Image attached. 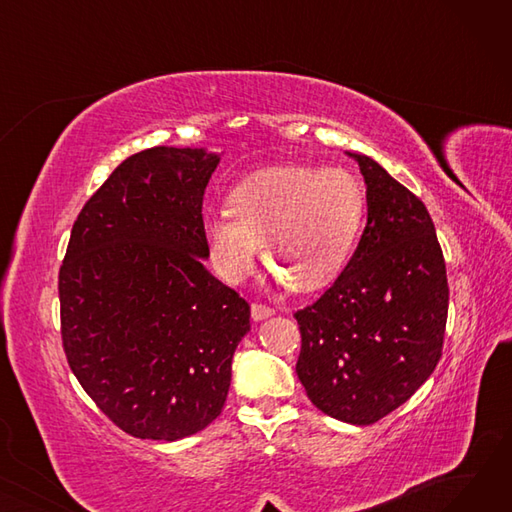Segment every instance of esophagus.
Listing matches in <instances>:
<instances>
[{
    "label": "esophagus",
    "instance_id": "esophagus-1",
    "mask_svg": "<svg viewBox=\"0 0 512 512\" xmlns=\"http://www.w3.org/2000/svg\"><path fill=\"white\" fill-rule=\"evenodd\" d=\"M251 315H253V319H255V321H263V319H267V317H272V315H274V309H272V307H267V305H261V303H253V307H251Z\"/></svg>",
    "mask_w": 512,
    "mask_h": 512
}]
</instances>
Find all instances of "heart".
I'll use <instances>...</instances> for the list:
<instances>
[{
    "label": "heart",
    "mask_w": 512,
    "mask_h": 512,
    "mask_svg": "<svg viewBox=\"0 0 512 512\" xmlns=\"http://www.w3.org/2000/svg\"><path fill=\"white\" fill-rule=\"evenodd\" d=\"M228 211L203 220L207 249L226 280L253 274L263 238L274 270L294 290L313 292L334 282L351 257L365 195L340 168L274 166L242 178Z\"/></svg>",
    "instance_id": "obj_1"
}]
</instances>
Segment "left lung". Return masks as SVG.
<instances>
[{
    "mask_svg": "<svg viewBox=\"0 0 512 512\" xmlns=\"http://www.w3.org/2000/svg\"><path fill=\"white\" fill-rule=\"evenodd\" d=\"M346 155L365 180L367 224L338 280L317 303L294 313L303 338L297 375L319 411L371 425L434 373L448 282L425 205L378 161Z\"/></svg>",
    "mask_w": 512,
    "mask_h": 512,
    "instance_id": "8db88e82",
    "label": "left lung"
}]
</instances>
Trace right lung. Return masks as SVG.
I'll return each instance as SVG.
<instances>
[{
  "mask_svg": "<svg viewBox=\"0 0 512 512\" xmlns=\"http://www.w3.org/2000/svg\"><path fill=\"white\" fill-rule=\"evenodd\" d=\"M222 155L134 153L87 201L60 270L68 365L126 434L182 440L224 409L245 299L213 278L203 195Z\"/></svg>",
  "mask_w": 512,
  "mask_h": 512,
  "instance_id": "add662e5",
  "label": "right lung"
}]
</instances>
